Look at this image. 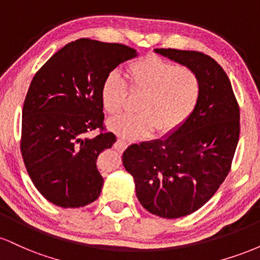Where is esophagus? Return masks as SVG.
<instances>
[{"label": "esophagus", "mask_w": 260, "mask_h": 260, "mask_svg": "<svg viewBox=\"0 0 260 260\" xmlns=\"http://www.w3.org/2000/svg\"><path fill=\"white\" fill-rule=\"evenodd\" d=\"M127 145H128V143L126 142V140L117 139V142H116V144H115V148L117 149L118 151H123L124 149L127 148Z\"/></svg>", "instance_id": "esophagus-1"}]
</instances>
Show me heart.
<instances>
[{"instance_id": "1", "label": "heart", "mask_w": 260, "mask_h": 260, "mask_svg": "<svg viewBox=\"0 0 260 260\" xmlns=\"http://www.w3.org/2000/svg\"><path fill=\"white\" fill-rule=\"evenodd\" d=\"M128 88L142 94L138 113L109 121L112 132L129 140L147 138L155 132H175L190 117L202 94V83L194 71L149 55L131 62L126 68ZM127 98V85L117 72H110L100 88L104 111L118 115Z\"/></svg>"}]
</instances>
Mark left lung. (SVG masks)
<instances>
[{
  "label": "left lung",
  "mask_w": 260,
  "mask_h": 260,
  "mask_svg": "<svg viewBox=\"0 0 260 260\" xmlns=\"http://www.w3.org/2000/svg\"><path fill=\"white\" fill-rule=\"evenodd\" d=\"M154 51L198 74L201 99L178 129L129 145L122 160L140 204L154 215L177 219L202 208L228 176L240 137V109L228 74L210 56Z\"/></svg>",
  "instance_id": "8db88e82"
}]
</instances>
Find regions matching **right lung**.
Masks as SVG:
<instances>
[{"label": "right lung", "mask_w": 260, "mask_h": 260, "mask_svg": "<svg viewBox=\"0 0 260 260\" xmlns=\"http://www.w3.org/2000/svg\"><path fill=\"white\" fill-rule=\"evenodd\" d=\"M137 56L126 45L79 39L32 78L23 106L20 150L32 183L52 204L80 208L99 198L104 178L98 156L116 142L115 134L104 132L101 83ZM98 127L99 136H86Z\"/></svg>", "instance_id": "obj_1"}]
</instances>
